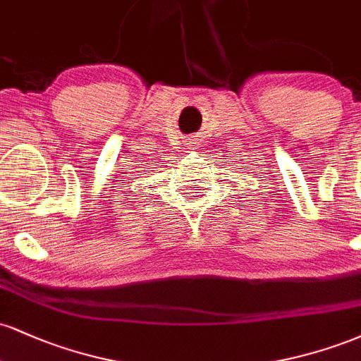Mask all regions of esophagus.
<instances>
[{
  "label": "esophagus",
  "instance_id": "esophagus-1",
  "mask_svg": "<svg viewBox=\"0 0 361 361\" xmlns=\"http://www.w3.org/2000/svg\"><path fill=\"white\" fill-rule=\"evenodd\" d=\"M186 144H188V146H192V144H197V142H195V139H190Z\"/></svg>",
  "mask_w": 361,
  "mask_h": 361
}]
</instances>
